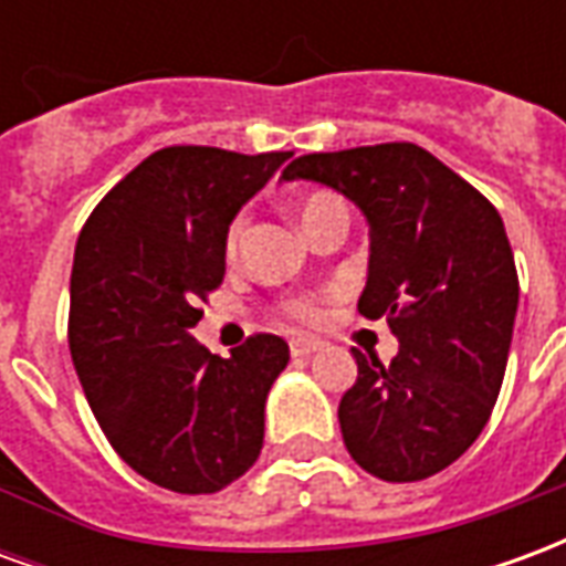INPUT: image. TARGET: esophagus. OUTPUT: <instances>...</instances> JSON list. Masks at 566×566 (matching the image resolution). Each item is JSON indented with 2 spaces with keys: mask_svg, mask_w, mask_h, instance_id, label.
<instances>
[{
  "mask_svg": "<svg viewBox=\"0 0 566 566\" xmlns=\"http://www.w3.org/2000/svg\"><path fill=\"white\" fill-rule=\"evenodd\" d=\"M318 348H321V345L315 343V339H294V343H291V355L308 357V355H315Z\"/></svg>",
  "mask_w": 566,
  "mask_h": 566,
  "instance_id": "1",
  "label": "esophagus"
}]
</instances>
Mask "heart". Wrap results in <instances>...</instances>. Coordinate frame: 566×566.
Here are the masks:
<instances>
[{
	"label": "heart",
	"instance_id": "heart-1",
	"mask_svg": "<svg viewBox=\"0 0 566 566\" xmlns=\"http://www.w3.org/2000/svg\"><path fill=\"white\" fill-rule=\"evenodd\" d=\"M294 214L296 223H300L303 233H306L315 223L327 221L333 214H345V206L336 197H331V193H312V197L296 202ZM345 218H348V214H345ZM242 235H245V218L239 214V218L230 223V230H227V254H230V258H233L235 251H239V245H242ZM287 312H291L294 318H312V315H315V306H312V303H291Z\"/></svg>",
	"mask_w": 566,
	"mask_h": 566
}]
</instances>
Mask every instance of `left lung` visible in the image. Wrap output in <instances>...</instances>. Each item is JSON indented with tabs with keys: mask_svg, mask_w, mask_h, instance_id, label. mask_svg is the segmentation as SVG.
<instances>
[{
	"mask_svg": "<svg viewBox=\"0 0 566 566\" xmlns=\"http://www.w3.org/2000/svg\"><path fill=\"white\" fill-rule=\"evenodd\" d=\"M284 181H318L369 223L364 318H388L385 367L352 348L357 381L339 403L348 454L385 482H418L470 449L497 400L518 275L497 209L412 142L306 154Z\"/></svg>",
	"mask_w": 566,
	"mask_h": 566,
	"instance_id": "1",
	"label": "left lung"
}]
</instances>
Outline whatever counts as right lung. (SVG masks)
Returning <instances> with one entry per match:
<instances>
[{"label": "right lung", "mask_w": 566, "mask_h": 566, "mask_svg": "<svg viewBox=\"0 0 566 566\" xmlns=\"http://www.w3.org/2000/svg\"><path fill=\"white\" fill-rule=\"evenodd\" d=\"M291 150H154L93 209L69 282V348L124 461L178 494H214L258 461L287 343L258 333L230 357L193 339L227 270V230Z\"/></svg>", "instance_id": "right-lung-1"}]
</instances>
